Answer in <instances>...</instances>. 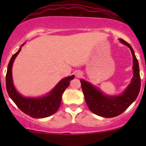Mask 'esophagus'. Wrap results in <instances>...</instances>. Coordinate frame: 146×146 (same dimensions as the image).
<instances>
[{"instance_id": "obj_1", "label": "esophagus", "mask_w": 146, "mask_h": 146, "mask_svg": "<svg viewBox=\"0 0 146 146\" xmlns=\"http://www.w3.org/2000/svg\"><path fill=\"white\" fill-rule=\"evenodd\" d=\"M82 75V73L81 71H77L76 72H75V75H76V77H78V78H80V77H81Z\"/></svg>"}]
</instances>
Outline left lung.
Masks as SVG:
<instances>
[{"instance_id": "obj_1", "label": "left lung", "mask_w": 146, "mask_h": 146, "mask_svg": "<svg viewBox=\"0 0 146 146\" xmlns=\"http://www.w3.org/2000/svg\"><path fill=\"white\" fill-rule=\"evenodd\" d=\"M120 42L130 48L132 56V69L133 76L131 82L123 92L119 95H107L100 88L93 85L89 82L81 79L83 93L85 101L90 111L99 116L110 118L119 115L125 111L135 101L141 88V78L139 62L132 46L122 39H119Z\"/></svg>"}]
</instances>
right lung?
I'll list each match as a JSON object with an SVG mask.
<instances>
[{
  "mask_svg": "<svg viewBox=\"0 0 146 146\" xmlns=\"http://www.w3.org/2000/svg\"><path fill=\"white\" fill-rule=\"evenodd\" d=\"M26 42L21 45L19 50L13 55L7 66L6 75V88L8 95L16 106L23 113L33 118H45L58 111L62 102V96L66 88L69 86L70 81L74 75L68 76L61 80L47 94L40 97H26L16 90L12 77V66L14 60Z\"/></svg>",
  "mask_w": 146,
  "mask_h": 146,
  "instance_id": "add662e5",
  "label": "right lung"
}]
</instances>
